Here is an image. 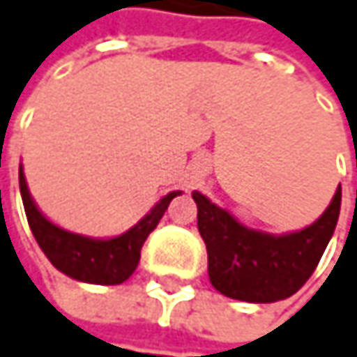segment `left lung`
Returning a JSON list of instances; mask_svg holds the SVG:
<instances>
[{"instance_id": "left-lung-1", "label": "left lung", "mask_w": 357, "mask_h": 357, "mask_svg": "<svg viewBox=\"0 0 357 357\" xmlns=\"http://www.w3.org/2000/svg\"><path fill=\"white\" fill-rule=\"evenodd\" d=\"M198 231L206 243L212 286L235 301L275 303L298 292L333 237L341 208V185L331 204L310 227L270 235L241 225L231 212L192 192Z\"/></svg>"}]
</instances>
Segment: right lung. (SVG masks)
I'll return each mask as SVG.
<instances>
[{
  "label": "right lung",
  "mask_w": 357,
  "mask_h": 357,
  "mask_svg": "<svg viewBox=\"0 0 357 357\" xmlns=\"http://www.w3.org/2000/svg\"><path fill=\"white\" fill-rule=\"evenodd\" d=\"M20 194H22L30 231L36 243L45 251V255L49 257L50 264L59 272L87 284L112 286V284H122L137 270L141 259V249L149 233L159 225L169 202L181 192H169L151 208L145 218H141L132 229H128L126 233L114 239H91L52 225L36 208L28 192L22 165H20Z\"/></svg>",
  "instance_id": "obj_1"
}]
</instances>
